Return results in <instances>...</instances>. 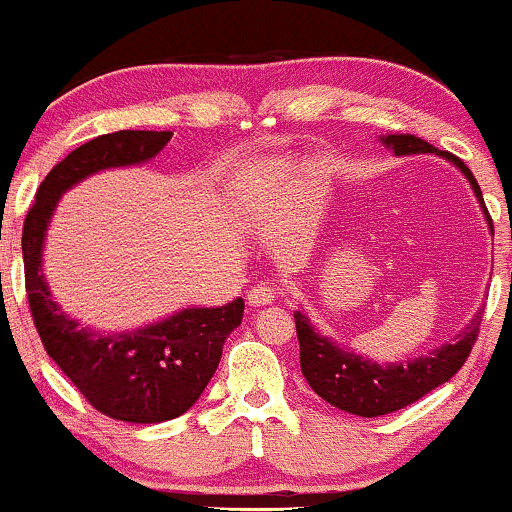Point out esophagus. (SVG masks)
Returning a JSON list of instances; mask_svg holds the SVG:
<instances>
[{
    "label": "esophagus",
    "mask_w": 512,
    "mask_h": 512,
    "mask_svg": "<svg viewBox=\"0 0 512 512\" xmlns=\"http://www.w3.org/2000/svg\"><path fill=\"white\" fill-rule=\"evenodd\" d=\"M276 297V290L267 286V283H257L255 288H250V293L245 300H248L250 307H264V304H271Z\"/></svg>",
    "instance_id": "34e87169"
}]
</instances>
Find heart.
I'll list each match as a JSON object with an SVG mask.
<instances>
[{
    "instance_id": "obj_1",
    "label": "heart",
    "mask_w": 512,
    "mask_h": 512,
    "mask_svg": "<svg viewBox=\"0 0 512 512\" xmlns=\"http://www.w3.org/2000/svg\"><path fill=\"white\" fill-rule=\"evenodd\" d=\"M260 186H262L260 170H257V172H248L241 181H238V193H241L243 200H250L252 196H255L257 191H260Z\"/></svg>"
}]
</instances>
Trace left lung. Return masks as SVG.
<instances>
[{
	"label": "left lung",
	"instance_id": "1",
	"mask_svg": "<svg viewBox=\"0 0 512 512\" xmlns=\"http://www.w3.org/2000/svg\"><path fill=\"white\" fill-rule=\"evenodd\" d=\"M380 141L397 155H413V153H437L442 158L451 160L465 177H468L472 191L487 215L489 229L494 231L489 210L484 205L482 189L472 172L465 167L461 158L454 153L437 151L428 141L413 137V134H383ZM482 314H477L470 321V326L458 335L454 342H446L444 347L435 349L428 357L413 359L409 364H387L380 366L371 359H364L361 354L347 352L316 333L302 312H295V331L300 340V366L302 375L312 390L326 399L328 404L338 409L354 413L361 418L387 416L404 406L413 404L420 397L444 385L458 373L465 361H468L472 345H475L477 333H480Z\"/></svg>",
	"mask_w": 512,
	"mask_h": 512
}]
</instances>
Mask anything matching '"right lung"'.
Instances as JSON below:
<instances>
[{
	"label": "right lung",
	"instance_id": "obj_1",
	"mask_svg": "<svg viewBox=\"0 0 512 512\" xmlns=\"http://www.w3.org/2000/svg\"><path fill=\"white\" fill-rule=\"evenodd\" d=\"M170 139L172 132L122 129L87 141L44 177L23 222L25 293L44 349L96 411L125 423H163L196 404L217 371L224 340L241 326L243 300L184 309L132 333H94L51 300L42 245L63 191L99 170L144 163Z\"/></svg>",
	"mask_w": 512,
	"mask_h": 512
}]
</instances>
